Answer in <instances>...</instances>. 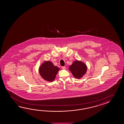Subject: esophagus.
Returning <instances> with one entry per match:
<instances>
[{"label":"esophagus","mask_w":124,"mask_h":124,"mask_svg":"<svg viewBox=\"0 0 124 124\" xmlns=\"http://www.w3.org/2000/svg\"><path fill=\"white\" fill-rule=\"evenodd\" d=\"M62 69H66V67H65V66H62Z\"/></svg>","instance_id":"obj_1"}]
</instances>
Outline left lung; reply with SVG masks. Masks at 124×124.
Wrapping results in <instances>:
<instances>
[{"instance_id": "left-lung-1", "label": "left lung", "mask_w": 124, "mask_h": 124, "mask_svg": "<svg viewBox=\"0 0 124 124\" xmlns=\"http://www.w3.org/2000/svg\"><path fill=\"white\" fill-rule=\"evenodd\" d=\"M69 69L75 78H80L86 73L87 67L85 63L77 60L74 61L69 66Z\"/></svg>"}]
</instances>
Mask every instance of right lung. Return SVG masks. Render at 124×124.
Returning a JSON list of instances; mask_svg holds the SVG:
<instances>
[{
    "instance_id": "1",
    "label": "right lung",
    "mask_w": 124,
    "mask_h": 124,
    "mask_svg": "<svg viewBox=\"0 0 124 124\" xmlns=\"http://www.w3.org/2000/svg\"><path fill=\"white\" fill-rule=\"evenodd\" d=\"M59 68L54 65L49 61H45L39 68V73L44 80L48 82H53L56 76Z\"/></svg>"
}]
</instances>
